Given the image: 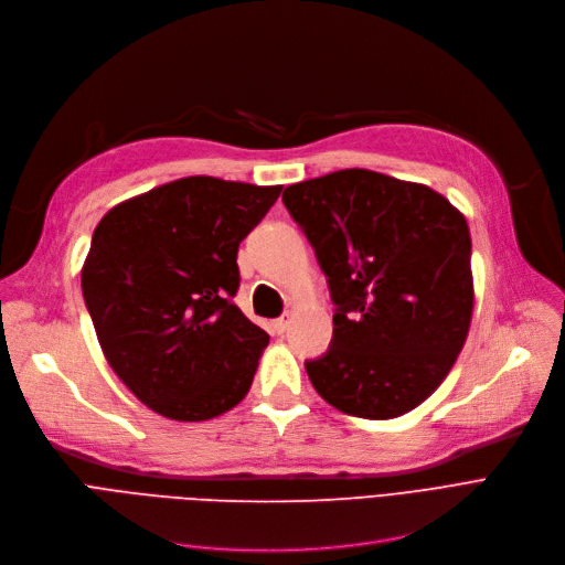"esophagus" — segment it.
<instances>
[{"mask_svg": "<svg viewBox=\"0 0 565 565\" xmlns=\"http://www.w3.org/2000/svg\"><path fill=\"white\" fill-rule=\"evenodd\" d=\"M287 324H289L287 317H278V319L271 321V329H274V333H285V331H287Z\"/></svg>", "mask_w": 565, "mask_h": 565, "instance_id": "esophagus-1", "label": "esophagus"}]
</instances>
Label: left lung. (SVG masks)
<instances>
[{
	"instance_id": "1",
	"label": "left lung",
	"mask_w": 565,
	"mask_h": 565,
	"mask_svg": "<svg viewBox=\"0 0 565 565\" xmlns=\"http://www.w3.org/2000/svg\"><path fill=\"white\" fill-rule=\"evenodd\" d=\"M282 202L338 306L329 352L306 363L315 391L359 418L416 409L446 380L471 327L465 216L433 188L361 168L291 183Z\"/></svg>"
}]
</instances>
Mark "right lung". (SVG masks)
Instances as JSON below:
<instances>
[{
    "mask_svg": "<svg viewBox=\"0 0 565 565\" xmlns=\"http://www.w3.org/2000/svg\"><path fill=\"white\" fill-rule=\"evenodd\" d=\"M280 191L183 177L119 202L96 225L85 303L107 363L151 412L209 420L250 391L268 335L232 303L236 253Z\"/></svg>",
    "mask_w": 565,
    "mask_h": 565,
    "instance_id": "add662e5",
    "label": "right lung"
}]
</instances>
